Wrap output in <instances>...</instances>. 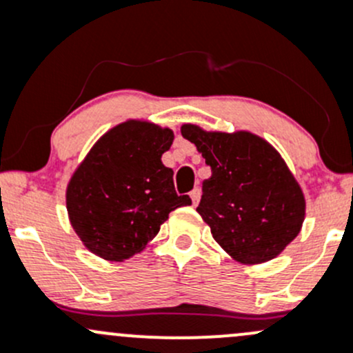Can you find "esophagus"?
I'll return each mask as SVG.
<instances>
[{"instance_id": "obj_1", "label": "esophagus", "mask_w": 353, "mask_h": 353, "mask_svg": "<svg viewBox=\"0 0 353 353\" xmlns=\"http://www.w3.org/2000/svg\"><path fill=\"white\" fill-rule=\"evenodd\" d=\"M189 198H191L192 206H198L199 198H201V192H199V189H192V191L189 192Z\"/></svg>"}]
</instances>
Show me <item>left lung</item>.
Masks as SVG:
<instances>
[{
	"mask_svg": "<svg viewBox=\"0 0 353 353\" xmlns=\"http://www.w3.org/2000/svg\"><path fill=\"white\" fill-rule=\"evenodd\" d=\"M181 133L211 167L196 208L216 243L245 265L272 261L301 232L303 189L279 152L252 132H206L184 123Z\"/></svg>",
	"mask_w": 353,
	"mask_h": 353,
	"instance_id": "left-lung-1",
	"label": "left lung"
}]
</instances>
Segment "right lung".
<instances>
[{"instance_id": "obj_1", "label": "right lung", "mask_w": 353, "mask_h": 353, "mask_svg": "<svg viewBox=\"0 0 353 353\" xmlns=\"http://www.w3.org/2000/svg\"><path fill=\"white\" fill-rule=\"evenodd\" d=\"M174 132L147 120L117 125L88 152L65 189L69 221L84 247L110 262L140 254L176 208L189 206L177 196L172 169L162 154Z\"/></svg>"}]
</instances>
